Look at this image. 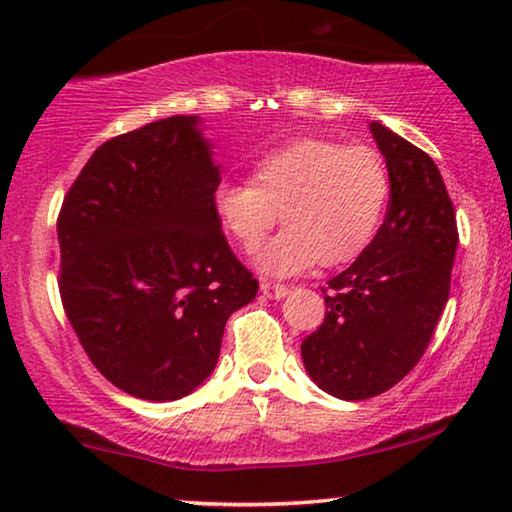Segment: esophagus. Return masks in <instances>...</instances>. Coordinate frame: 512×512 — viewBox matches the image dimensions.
Masks as SVG:
<instances>
[{"mask_svg":"<svg viewBox=\"0 0 512 512\" xmlns=\"http://www.w3.org/2000/svg\"><path fill=\"white\" fill-rule=\"evenodd\" d=\"M261 291H263V296H268V298H284L286 293H289V286L272 284V282H268V279H263Z\"/></svg>","mask_w":512,"mask_h":512,"instance_id":"34e87169","label":"esophagus"}]
</instances>
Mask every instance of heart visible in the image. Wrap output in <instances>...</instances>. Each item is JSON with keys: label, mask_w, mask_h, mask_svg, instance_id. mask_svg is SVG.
<instances>
[{"label": "heart", "mask_w": 512, "mask_h": 512, "mask_svg": "<svg viewBox=\"0 0 512 512\" xmlns=\"http://www.w3.org/2000/svg\"><path fill=\"white\" fill-rule=\"evenodd\" d=\"M391 179L380 151L331 139H298L265 153L251 181H223L214 212L247 251L261 247L282 214L284 233L258 256L268 275L340 268L375 240L389 205Z\"/></svg>", "instance_id": "obj_1"}]
</instances>
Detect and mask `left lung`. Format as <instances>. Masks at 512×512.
Wrapping results in <instances>:
<instances>
[{
  "instance_id": "left-lung-1",
  "label": "left lung",
  "mask_w": 512,
  "mask_h": 512,
  "mask_svg": "<svg viewBox=\"0 0 512 512\" xmlns=\"http://www.w3.org/2000/svg\"><path fill=\"white\" fill-rule=\"evenodd\" d=\"M391 179L370 247L324 291L326 317L300 345L307 373L345 401L401 382L429 347L450 298L457 214L429 153L370 123Z\"/></svg>"
}]
</instances>
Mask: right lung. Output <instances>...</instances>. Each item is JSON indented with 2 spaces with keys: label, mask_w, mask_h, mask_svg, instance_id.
<instances>
[{
  "label": "right lung",
  "mask_w": 512,
  "mask_h": 512,
  "mask_svg": "<svg viewBox=\"0 0 512 512\" xmlns=\"http://www.w3.org/2000/svg\"><path fill=\"white\" fill-rule=\"evenodd\" d=\"M198 123L170 116L111 137L58 214L69 324L93 366L144 401L205 382L228 317L258 291L214 212L221 172Z\"/></svg>",
  "instance_id": "obj_1"
}]
</instances>
